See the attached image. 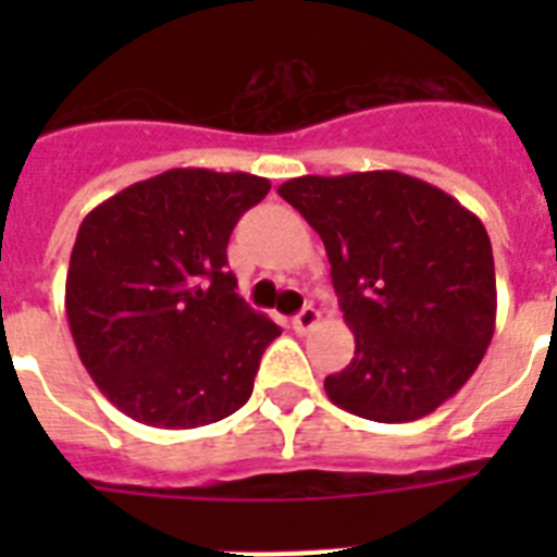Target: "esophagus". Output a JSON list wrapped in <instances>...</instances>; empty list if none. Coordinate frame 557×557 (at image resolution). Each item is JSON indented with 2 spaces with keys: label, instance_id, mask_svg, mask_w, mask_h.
<instances>
[{
  "label": "esophagus",
  "instance_id": "obj_1",
  "mask_svg": "<svg viewBox=\"0 0 557 557\" xmlns=\"http://www.w3.org/2000/svg\"><path fill=\"white\" fill-rule=\"evenodd\" d=\"M318 321H321V312H318L314 306H304V309L295 314V321H292V330H295L297 335H306V332L312 330Z\"/></svg>",
  "mask_w": 557,
  "mask_h": 557
}]
</instances>
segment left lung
<instances>
[{
    "label": "left lung",
    "instance_id": "8db88e82",
    "mask_svg": "<svg viewBox=\"0 0 557 557\" xmlns=\"http://www.w3.org/2000/svg\"><path fill=\"white\" fill-rule=\"evenodd\" d=\"M283 199L321 234L356 358L323 387L372 422H413L483 361L497 318L492 239L454 196L396 170L300 176Z\"/></svg>",
    "mask_w": 557,
    "mask_h": 557
}]
</instances>
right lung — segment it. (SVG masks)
<instances>
[{"instance_id": "right-lung-1", "label": "right lung", "mask_w": 557, "mask_h": 557, "mask_svg": "<svg viewBox=\"0 0 557 557\" xmlns=\"http://www.w3.org/2000/svg\"><path fill=\"white\" fill-rule=\"evenodd\" d=\"M269 178L176 168L81 222L65 314L91 381L135 422L185 431L248 401L280 326L236 295L227 239Z\"/></svg>"}]
</instances>
